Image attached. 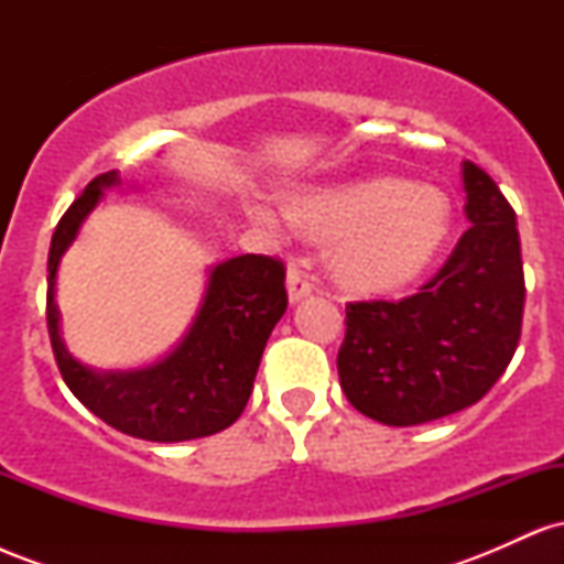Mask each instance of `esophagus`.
<instances>
[{
  "instance_id": "esophagus-1",
  "label": "esophagus",
  "mask_w": 564,
  "mask_h": 564,
  "mask_svg": "<svg viewBox=\"0 0 564 564\" xmlns=\"http://www.w3.org/2000/svg\"><path fill=\"white\" fill-rule=\"evenodd\" d=\"M286 289H289V302H300L304 296H310L315 291L313 281L304 275V270L300 264H291L286 273Z\"/></svg>"
}]
</instances>
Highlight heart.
Masks as SVG:
<instances>
[{"label": "heart", "instance_id": "heart-1", "mask_svg": "<svg viewBox=\"0 0 564 564\" xmlns=\"http://www.w3.org/2000/svg\"><path fill=\"white\" fill-rule=\"evenodd\" d=\"M257 223L289 219L315 238L334 241L332 273L355 294H390L430 270L453 228L451 198L440 187L405 177H366L294 196L289 215L273 204L249 206Z\"/></svg>", "mask_w": 564, "mask_h": 564}]
</instances>
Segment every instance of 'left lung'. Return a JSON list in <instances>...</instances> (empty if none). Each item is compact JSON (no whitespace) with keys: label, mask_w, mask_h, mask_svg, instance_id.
Segmentation results:
<instances>
[{"label":"left lung","mask_w":564,"mask_h":564,"mask_svg":"<svg viewBox=\"0 0 564 564\" xmlns=\"http://www.w3.org/2000/svg\"><path fill=\"white\" fill-rule=\"evenodd\" d=\"M462 180L471 228L440 273L400 302L347 304L336 368L349 403L373 422L413 426L475 405L520 341L517 215L480 166L464 161Z\"/></svg>","instance_id":"left-lung-1"}]
</instances>
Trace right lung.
I'll return each instance as SVG.
<instances>
[{
  "mask_svg": "<svg viewBox=\"0 0 564 564\" xmlns=\"http://www.w3.org/2000/svg\"><path fill=\"white\" fill-rule=\"evenodd\" d=\"M111 170L84 193L53 232L47 260V328L68 390L97 419L124 435L151 443H183L228 430L243 413L264 345L286 313V270L273 257L241 254L212 264L196 318L164 358L129 371H97L68 352L57 307V268L79 236L84 219L119 187Z\"/></svg>",
  "mask_w": 564,
  "mask_h": 564,
  "instance_id": "right-lung-1",
  "label": "right lung"
}]
</instances>
